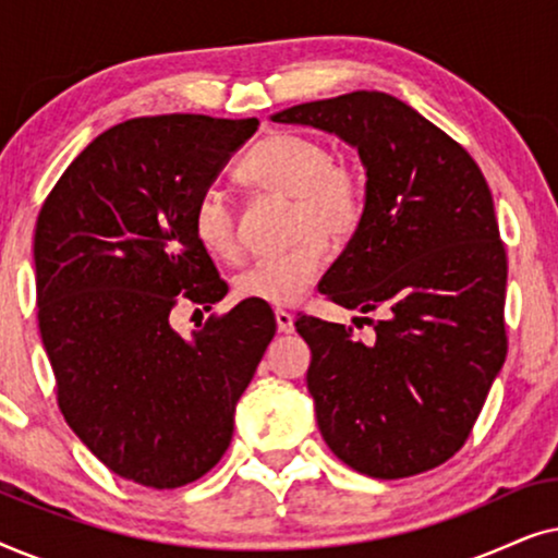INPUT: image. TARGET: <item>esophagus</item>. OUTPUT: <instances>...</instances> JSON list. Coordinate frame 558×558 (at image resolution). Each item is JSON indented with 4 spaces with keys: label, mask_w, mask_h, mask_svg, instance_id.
I'll list each match as a JSON object with an SVG mask.
<instances>
[{
    "label": "esophagus",
    "mask_w": 558,
    "mask_h": 558,
    "mask_svg": "<svg viewBox=\"0 0 558 558\" xmlns=\"http://www.w3.org/2000/svg\"><path fill=\"white\" fill-rule=\"evenodd\" d=\"M274 317H277V327H279V332H284V335L294 332V317H292V312H287V310H277V312H274Z\"/></svg>",
    "instance_id": "1"
}]
</instances>
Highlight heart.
<instances>
[{
  "mask_svg": "<svg viewBox=\"0 0 558 558\" xmlns=\"http://www.w3.org/2000/svg\"><path fill=\"white\" fill-rule=\"evenodd\" d=\"M243 185L292 201L296 246L258 258L235 277V296L289 307L310 292L327 266V241L342 243L365 216V187L357 170L338 162L315 136L279 132L258 142L235 167ZM193 233L210 256H239L235 216L223 190L205 187L193 205Z\"/></svg>",
  "mask_w": 558,
  "mask_h": 558,
  "instance_id": "1",
  "label": "heart"
}]
</instances>
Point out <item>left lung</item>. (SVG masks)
Wrapping results in <instances>:
<instances>
[{"instance_id": "8db88e82", "label": "left lung", "mask_w": 558, "mask_h": 558, "mask_svg": "<svg viewBox=\"0 0 558 558\" xmlns=\"http://www.w3.org/2000/svg\"><path fill=\"white\" fill-rule=\"evenodd\" d=\"M281 124L338 134L365 167V216L319 292L380 312L368 345L296 319L307 388L335 457L368 477L439 468L468 441L508 353V258L490 187L462 144L380 90L292 106Z\"/></svg>"}]
</instances>
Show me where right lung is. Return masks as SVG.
<instances>
[{"label":"right lung","instance_id":"1","mask_svg":"<svg viewBox=\"0 0 558 558\" xmlns=\"http://www.w3.org/2000/svg\"><path fill=\"white\" fill-rule=\"evenodd\" d=\"M256 129L203 113L129 119L73 159L37 216V323L58 407L106 468L155 490L216 468L277 332L269 304L248 300L193 338L170 325L180 302L210 310L228 292L193 205Z\"/></svg>","mask_w":558,"mask_h":558}]
</instances>
